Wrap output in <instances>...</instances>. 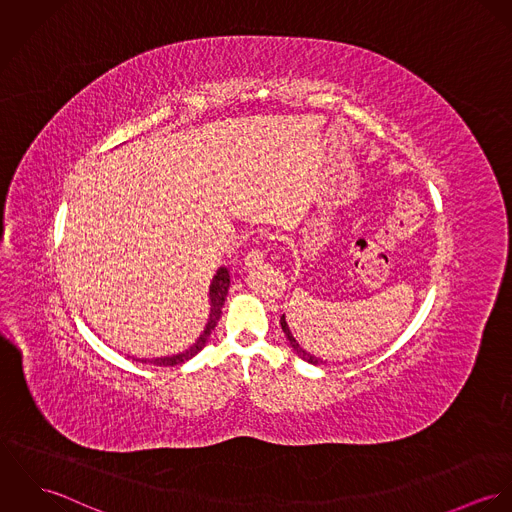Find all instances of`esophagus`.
Returning a JSON list of instances; mask_svg holds the SVG:
<instances>
[{
  "mask_svg": "<svg viewBox=\"0 0 512 512\" xmlns=\"http://www.w3.org/2000/svg\"><path fill=\"white\" fill-rule=\"evenodd\" d=\"M264 260H266V252L260 250V248H252V250L246 254V258H244V266H246V270H254V268L262 266Z\"/></svg>",
  "mask_w": 512,
  "mask_h": 512,
  "instance_id": "esophagus-1",
  "label": "esophagus"
}]
</instances>
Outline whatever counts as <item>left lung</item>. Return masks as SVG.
Here are the masks:
<instances>
[{"mask_svg": "<svg viewBox=\"0 0 512 512\" xmlns=\"http://www.w3.org/2000/svg\"><path fill=\"white\" fill-rule=\"evenodd\" d=\"M280 325H282V331H284L286 339L290 341V347H292L293 353H295L299 359H303V361H305V363H309V365H327V361H323V359H319V357L311 355L309 351H305V349L299 345V341L293 337L292 329H290V325H288V321H286V315H282V319H280Z\"/></svg>", "mask_w": 512, "mask_h": 512, "instance_id": "obj_1", "label": "left lung"}]
</instances>
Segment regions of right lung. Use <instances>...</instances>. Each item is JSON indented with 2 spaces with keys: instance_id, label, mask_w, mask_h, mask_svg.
Returning a JSON list of instances; mask_svg holds the SVG:
<instances>
[{
  "instance_id": "1",
  "label": "right lung",
  "mask_w": 512,
  "mask_h": 512,
  "mask_svg": "<svg viewBox=\"0 0 512 512\" xmlns=\"http://www.w3.org/2000/svg\"><path fill=\"white\" fill-rule=\"evenodd\" d=\"M228 288H230V272H228L226 266H220L217 274L211 280V286H209V303H211L209 321H207L203 333L197 337V341L189 349H185L183 353L167 355V357H155V359H142V363H149V365L155 366L183 365L185 361H189L197 353H201L205 349V345L209 343V337H211L213 329L219 323L220 313H222V307H224V299L228 295Z\"/></svg>"
}]
</instances>
